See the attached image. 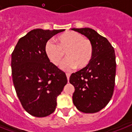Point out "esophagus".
Segmentation results:
<instances>
[{
    "mask_svg": "<svg viewBox=\"0 0 132 132\" xmlns=\"http://www.w3.org/2000/svg\"><path fill=\"white\" fill-rule=\"evenodd\" d=\"M70 73H68V72H67V73H66V77H67V79H68V81L69 80V78H70Z\"/></svg>",
    "mask_w": 132,
    "mask_h": 132,
    "instance_id": "obj_1",
    "label": "esophagus"
}]
</instances>
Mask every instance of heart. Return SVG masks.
Masks as SVG:
<instances>
[{"label": "heart", "instance_id": "obj_1", "mask_svg": "<svg viewBox=\"0 0 132 132\" xmlns=\"http://www.w3.org/2000/svg\"><path fill=\"white\" fill-rule=\"evenodd\" d=\"M57 44L53 40L46 43L44 51L47 58L55 66H59L64 57H67L62 65L64 70L86 67L92 61L94 48L89 39L78 32L68 31L61 34L57 38Z\"/></svg>", "mask_w": 132, "mask_h": 132}]
</instances>
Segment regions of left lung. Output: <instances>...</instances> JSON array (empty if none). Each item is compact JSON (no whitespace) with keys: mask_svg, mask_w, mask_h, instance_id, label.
<instances>
[{"mask_svg":"<svg viewBox=\"0 0 132 132\" xmlns=\"http://www.w3.org/2000/svg\"><path fill=\"white\" fill-rule=\"evenodd\" d=\"M72 30L86 36L94 48L90 64L70 75L69 81L75 87L72 101L80 112H97L106 106L114 93L117 66L114 49L106 38L90 28Z\"/></svg>","mask_w":132,"mask_h":132,"instance_id":"1","label":"left lung"}]
</instances>
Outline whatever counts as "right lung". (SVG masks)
I'll list each match as a JSON object with an SVG mask.
<instances>
[{
  "label": "right lung",
  "instance_id": "obj_1",
  "mask_svg": "<svg viewBox=\"0 0 132 132\" xmlns=\"http://www.w3.org/2000/svg\"><path fill=\"white\" fill-rule=\"evenodd\" d=\"M64 29H36L18 40L11 53V75L23 108L32 116L44 117L53 112L57 97L67 84L65 72L50 62L46 43Z\"/></svg>",
  "mask_w": 132,
  "mask_h": 132
}]
</instances>
